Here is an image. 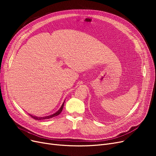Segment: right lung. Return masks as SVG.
<instances>
[{
	"label": "right lung",
	"mask_w": 156,
	"mask_h": 156,
	"mask_svg": "<svg viewBox=\"0 0 156 156\" xmlns=\"http://www.w3.org/2000/svg\"><path fill=\"white\" fill-rule=\"evenodd\" d=\"M64 103H63V104L62 105V106H61V107L60 108V109H59L57 112H55V114L52 115L48 116H44V117H37V116H34L30 115V114H29V115L32 118V119H34L37 120H46V119H51V118L55 117V116H58V115H59L60 114V112H62V109H63V107H64Z\"/></svg>",
	"instance_id": "1"
}]
</instances>
